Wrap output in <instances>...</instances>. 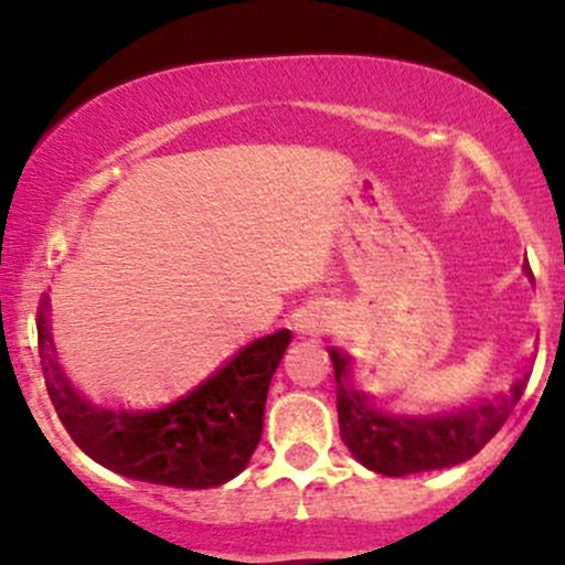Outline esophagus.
Segmentation results:
<instances>
[{
	"label": "esophagus",
	"instance_id": "esophagus-1",
	"mask_svg": "<svg viewBox=\"0 0 565 565\" xmlns=\"http://www.w3.org/2000/svg\"><path fill=\"white\" fill-rule=\"evenodd\" d=\"M298 330L300 333L309 335H322L330 330V317L324 311H311V315H303L298 319Z\"/></svg>",
	"mask_w": 565,
	"mask_h": 565
}]
</instances>
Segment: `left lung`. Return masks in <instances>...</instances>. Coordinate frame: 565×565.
<instances>
[{
    "label": "left lung",
    "mask_w": 565,
    "mask_h": 565,
    "mask_svg": "<svg viewBox=\"0 0 565 565\" xmlns=\"http://www.w3.org/2000/svg\"><path fill=\"white\" fill-rule=\"evenodd\" d=\"M527 276H533L525 265ZM335 374V409H339L341 440L363 467L383 476L443 470L476 457L509 420L527 385V374L492 402L472 404L459 413L437 418H402L380 413L363 393L347 385V358L330 350Z\"/></svg>",
    "instance_id": "left-lung-1"
}]
</instances>
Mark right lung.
<instances>
[{"instance_id":"right-lung-1","label":"right lung","mask_w":565,"mask_h":565,"mask_svg":"<svg viewBox=\"0 0 565 565\" xmlns=\"http://www.w3.org/2000/svg\"><path fill=\"white\" fill-rule=\"evenodd\" d=\"M289 341V330L256 339L180 402L130 413L95 407L73 391L54 358L45 309L38 311L45 391L71 440L108 470L161 487H221L248 465L262 440L267 388Z\"/></svg>"}]
</instances>
